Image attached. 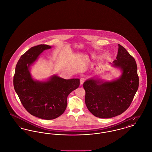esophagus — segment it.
Listing matches in <instances>:
<instances>
[{
	"mask_svg": "<svg viewBox=\"0 0 152 152\" xmlns=\"http://www.w3.org/2000/svg\"><path fill=\"white\" fill-rule=\"evenodd\" d=\"M86 80V79H85V78H84V77H81L80 78V84H83V83H84V82Z\"/></svg>",
	"mask_w": 152,
	"mask_h": 152,
	"instance_id": "1",
	"label": "esophagus"
}]
</instances>
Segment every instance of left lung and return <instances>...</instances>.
<instances>
[{"label":"left lung","mask_w":152,"mask_h":152,"mask_svg":"<svg viewBox=\"0 0 152 152\" xmlns=\"http://www.w3.org/2000/svg\"><path fill=\"white\" fill-rule=\"evenodd\" d=\"M112 66L122 71L119 78L110 81L91 78L83 84L87 107L94 116L100 118H113L125 112L138 88L135 59L120 44Z\"/></svg>","instance_id":"8db88e82"}]
</instances>
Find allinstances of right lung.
Here are the masks:
<instances>
[{
  "label": "right lung",
  "mask_w": 152,
  "mask_h": 152,
  "mask_svg": "<svg viewBox=\"0 0 152 152\" xmlns=\"http://www.w3.org/2000/svg\"><path fill=\"white\" fill-rule=\"evenodd\" d=\"M52 46L39 45L23 54L17 64L14 87L22 105L33 116L46 120L62 115L67 106V97L80 85L79 79H64L53 75L48 80H35L30 66L40 54Z\"/></svg>",
  "instance_id": "1"
}]
</instances>
